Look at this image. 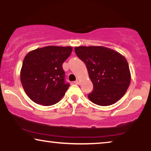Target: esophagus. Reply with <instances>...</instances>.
Here are the masks:
<instances>
[{"label": "esophagus", "mask_w": 151, "mask_h": 151, "mask_svg": "<svg viewBox=\"0 0 151 151\" xmlns=\"http://www.w3.org/2000/svg\"><path fill=\"white\" fill-rule=\"evenodd\" d=\"M80 80L79 79H77L75 82H74V83L76 84H80Z\"/></svg>", "instance_id": "obj_1"}]
</instances>
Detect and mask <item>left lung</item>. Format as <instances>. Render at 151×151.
Listing matches in <instances>:
<instances>
[{
    "mask_svg": "<svg viewBox=\"0 0 151 151\" xmlns=\"http://www.w3.org/2000/svg\"><path fill=\"white\" fill-rule=\"evenodd\" d=\"M75 52L85 63L93 89L88 95L93 103L109 106L122 98L131 82L127 59L113 49L102 46H80Z\"/></svg>",
    "mask_w": 151,
    "mask_h": 151,
    "instance_id": "8db88e82",
    "label": "left lung"
}]
</instances>
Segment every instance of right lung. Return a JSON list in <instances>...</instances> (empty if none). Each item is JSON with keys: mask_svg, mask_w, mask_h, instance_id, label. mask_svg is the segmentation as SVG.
Returning a JSON list of instances; mask_svg holds the SVG:
<instances>
[{"mask_svg": "<svg viewBox=\"0 0 151 151\" xmlns=\"http://www.w3.org/2000/svg\"><path fill=\"white\" fill-rule=\"evenodd\" d=\"M71 47L48 46L31 51L24 57L20 81L33 102L44 106L56 104L65 94L63 63L72 52Z\"/></svg>", "mask_w": 151, "mask_h": 151, "instance_id": "1", "label": "right lung"}]
</instances>
